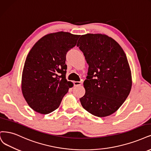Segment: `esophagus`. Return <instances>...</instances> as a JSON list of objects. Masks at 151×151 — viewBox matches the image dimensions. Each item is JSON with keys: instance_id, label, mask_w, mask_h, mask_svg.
<instances>
[{"instance_id": "1", "label": "esophagus", "mask_w": 151, "mask_h": 151, "mask_svg": "<svg viewBox=\"0 0 151 151\" xmlns=\"http://www.w3.org/2000/svg\"><path fill=\"white\" fill-rule=\"evenodd\" d=\"M82 84V82L80 81H75L74 82V86H79Z\"/></svg>"}]
</instances>
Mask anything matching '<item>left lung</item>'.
Instances as JSON below:
<instances>
[{
  "mask_svg": "<svg viewBox=\"0 0 151 151\" xmlns=\"http://www.w3.org/2000/svg\"><path fill=\"white\" fill-rule=\"evenodd\" d=\"M77 46L89 65L81 105L95 116H110L122 105L131 90L126 55L115 40L101 34L81 35Z\"/></svg>",
  "mask_w": 151,
  "mask_h": 151,
  "instance_id": "8db88e82",
  "label": "left lung"
}]
</instances>
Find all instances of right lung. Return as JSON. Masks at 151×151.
Here are the masks:
<instances>
[{
    "instance_id": "add662e5",
    "label": "right lung",
    "mask_w": 151,
    "mask_h": 151,
    "mask_svg": "<svg viewBox=\"0 0 151 151\" xmlns=\"http://www.w3.org/2000/svg\"><path fill=\"white\" fill-rule=\"evenodd\" d=\"M79 36L62 31L49 34L30 50L22 71V92L35 112L47 114L55 111L73 86L65 78L66 54Z\"/></svg>"
}]
</instances>
